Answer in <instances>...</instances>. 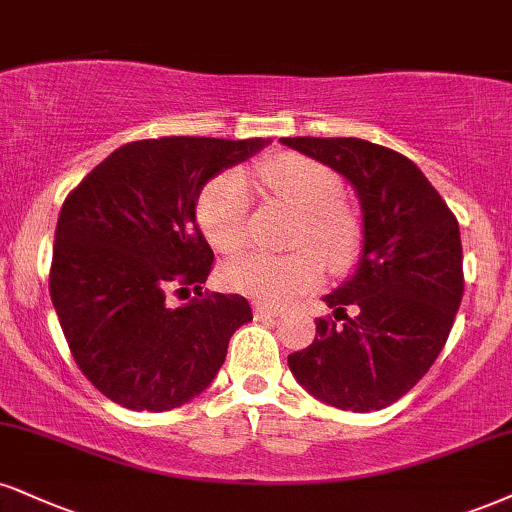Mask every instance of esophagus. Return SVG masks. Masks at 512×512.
<instances>
[{"mask_svg": "<svg viewBox=\"0 0 512 512\" xmlns=\"http://www.w3.org/2000/svg\"><path fill=\"white\" fill-rule=\"evenodd\" d=\"M254 313L261 315V318H277V315H282V308H273V306L263 304V301H256Z\"/></svg>", "mask_w": 512, "mask_h": 512, "instance_id": "34e87169", "label": "esophagus"}]
</instances>
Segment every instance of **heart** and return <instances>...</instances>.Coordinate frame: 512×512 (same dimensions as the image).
Instances as JSON below:
<instances>
[{"mask_svg":"<svg viewBox=\"0 0 512 512\" xmlns=\"http://www.w3.org/2000/svg\"><path fill=\"white\" fill-rule=\"evenodd\" d=\"M256 180L285 201L301 220L294 230L292 254H249L223 268L227 289L249 294L266 304H287L308 292L323 277V263L332 273L356 266L363 249V220L351 204L339 199L342 182L323 163L301 154H277L256 166ZM251 182L239 170L218 175L197 201L199 225L208 242L223 254H237L249 242Z\"/></svg>","mask_w":512,"mask_h":512,"instance_id":"heart-1","label":"heart"}]
</instances>
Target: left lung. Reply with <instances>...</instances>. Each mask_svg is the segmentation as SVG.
<instances>
[{"instance_id": "obj_1", "label": "left lung", "mask_w": 512, "mask_h": 512, "mask_svg": "<svg viewBox=\"0 0 512 512\" xmlns=\"http://www.w3.org/2000/svg\"><path fill=\"white\" fill-rule=\"evenodd\" d=\"M280 142L344 175L363 213L358 266L323 296L334 318L315 320L313 344L287 358L289 370L334 408H387L422 380L449 339L463 299L458 220L399 151L356 137Z\"/></svg>"}]
</instances>
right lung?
I'll use <instances>...</instances> for the list:
<instances>
[{"instance_id": "1", "label": "right lung", "mask_w": 512, "mask_h": 512, "mask_svg": "<svg viewBox=\"0 0 512 512\" xmlns=\"http://www.w3.org/2000/svg\"><path fill=\"white\" fill-rule=\"evenodd\" d=\"M270 140L159 137L123 144L63 201L49 294L82 375L130 410L178 408L199 396L251 306L201 294L213 251L197 225L204 185ZM200 299L170 309V286Z\"/></svg>"}]
</instances>
